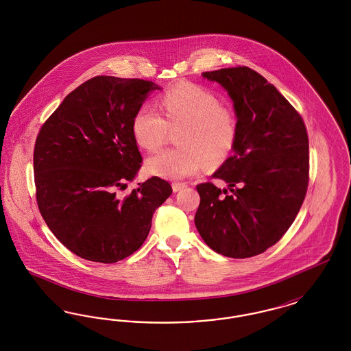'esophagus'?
<instances>
[{"mask_svg": "<svg viewBox=\"0 0 351 351\" xmlns=\"http://www.w3.org/2000/svg\"><path fill=\"white\" fill-rule=\"evenodd\" d=\"M186 186V184L185 183H173L172 184V189H173V192H179V191H182Z\"/></svg>", "mask_w": 351, "mask_h": 351, "instance_id": "1", "label": "esophagus"}]
</instances>
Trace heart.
<instances>
[{
	"label": "heart",
	"instance_id": "b5f03b06",
	"mask_svg": "<svg viewBox=\"0 0 351 351\" xmlns=\"http://www.w3.org/2000/svg\"><path fill=\"white\" fill-rule=\"evenodd\" d=\"M160 113L141 106L132 121V133L139 147L158 151L180 132V147L151 156L146 169L152 176L179 180L202 168L223 165L233 154L239 123L233 108L222 105L217 96L197 84L180 82L159 99Z\"/></svg>",
	"mask_w": 351,
	"mask_h": 351
}]
</instances>
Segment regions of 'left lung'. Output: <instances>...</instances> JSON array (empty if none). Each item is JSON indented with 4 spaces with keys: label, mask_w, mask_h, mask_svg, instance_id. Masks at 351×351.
<instances>
[{
    "label": "left lung",
    "mask_w": 351,
    "mask_h": 351,
    "mask_svg": "<svg viewBox=\"0 0 351 351\" xmlns=\"http://www.w3.org/2000/svg\"><path fill=\"white\" fill-rule=\"evenodd\" d=\"M202 76L228 90L239 133L233 155L212 176L229 191L199 184L195 225L212 250L250 258L280 241L300 210L309 183L306 128L283 95L251 68Z\"/></svg>",
    "instance_id": "left-lung-1"
}]
</instances>
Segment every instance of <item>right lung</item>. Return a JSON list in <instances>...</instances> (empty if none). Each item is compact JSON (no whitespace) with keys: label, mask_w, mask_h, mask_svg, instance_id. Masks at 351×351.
Listing matches in <instances>:
<instances>
[{"label":"right lung","mask_w":351,"mask_h":351,"mask_svg":"<svg viewBox=\"0 0 351 351\" xmlns=\"http://www.w3.org/2000/svg\"><path fill=\"white\" fill-rule=\"evenodd\" d=\"M158 85L96 76L72 90L46 119L34 146L39 212L53 235L77 256L116 263L147 238L151 218L172 193L152 176L118 199L142 155L132 133L135 112Z\"/></svg>","instance_id":"1"}]
</instances>
